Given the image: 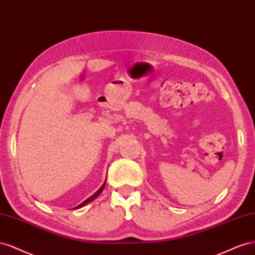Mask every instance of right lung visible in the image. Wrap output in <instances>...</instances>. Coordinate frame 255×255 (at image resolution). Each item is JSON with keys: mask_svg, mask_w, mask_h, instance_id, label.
Masks as SVG:
<instances>
[{"mask_svg": "<svg viewBox=\"0 0 255 255\" xmlns=\"http://www.w3.org/2000/svg\"><path fill=\"white\" fill-rule=\"evenodd\" d=\"M107 180V179H106ZM105 186H106V181H105V183H104V185L103 186H101L99 189H98V190L95 192V193H94L93 195H91L90 196V198L89 199H86L84 202H82L81 203V204H80V205H78V206H76L75 208L77 209V208H81V207H83V206H85V205H87V204H89V203H91L92 201H94V200H95L96 198H97V196L101 193V192H103V190H104V188H105ZM74 208V209H75Z\"/></svg>", "mask_w": 255, "mask_h": 255, "instance_id": "right-lung-1", "label": "right lung"}]
</instances>
